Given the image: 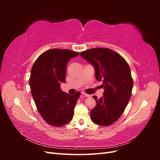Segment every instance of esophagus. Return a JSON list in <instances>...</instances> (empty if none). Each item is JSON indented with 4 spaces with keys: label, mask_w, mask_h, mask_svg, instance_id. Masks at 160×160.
Returning a JSON list of instances; mask_svg holds the SVG:
<instances>
[{
    "label": "esophagus",
    "mask_w": 160,
    "mask_h": 160,
    "mask_svg": "<svg viewBox=\"0 0 160 160\" xmlns=\"http://www.w3.org/2000/svg\"><path fill=\"white\" fill-rule=\"evenodd\" d=\"M82 95L87 97V98H90L91 97V95H89V94H87V93H82Z\"/></svg>",
    "instance_id": "obj_1"
}]
</instances>
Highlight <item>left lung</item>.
Wrapping results in <instances>:
<instances>
[{
	"label": "left lung",
	"mask_w": 160,
	"mask_h": 160,
	"mask_svg": "<svg viewBox=\"0 0 160 160\" xmlns=\"http://www.w3.org/2000/svg\"><path fill=\"white\" fill-rule=\"evenodd\" d=\"M80 55L93 65L98 81H103V96L97 99L91 111V119L95 124L108 126L122 115L132 95L133 81L128 62L119 53L108 48H94Z\"/></svg>",
	"instance_id": "8db88e82"
}]
</instances>
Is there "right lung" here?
Instances as JSON below:
<instances>
[{
    "label": "right lung",
    "instance_id": "add662e5",
    "mask_svg": "<svg viewBox=\"0 0 160 160\" xmlns=\"http://www.w3.org/2000/svg\"><path fill=\"white\" fill-rule=\"evenodd\" d=\"M79 55L71 50L52 49L42 53L32 65L29 79L32 98L41 117L52 126L61 127L73 117L80 92L64 93L60 84L65 82L67 62Z\"/></svg>",
    "mask_w": 160,
    "mask_h": 160
}]
</instances>
